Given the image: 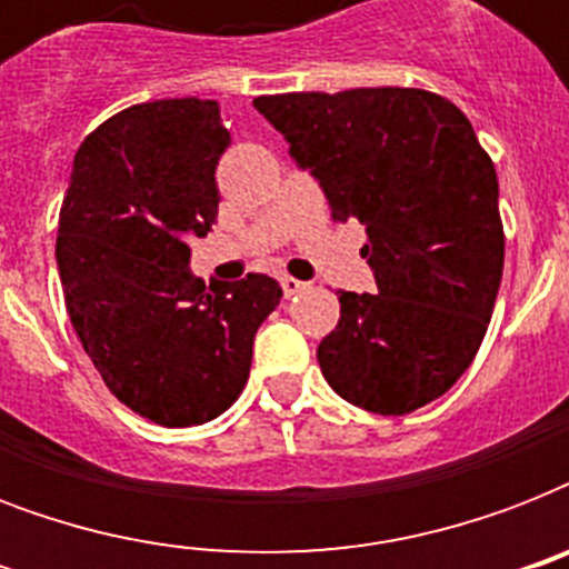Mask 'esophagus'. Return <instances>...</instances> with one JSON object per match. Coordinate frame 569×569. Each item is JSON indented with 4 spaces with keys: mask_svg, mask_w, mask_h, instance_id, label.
<instances>
[{
    "mask_svg": "<svg viewBox=\"0 0 569 569\" xmlns=\"http://www.w3.org/2000/svg\"><path fill=\"white\" fill-rule=\"evenodd\" d=\"M280 286H283L286 298H295V295H301L310 289V283H303V280H295V277H280Z\"/></svg>",
    "mask_w": 569,
    "mask_h": 569,
    "instance_id": "34e87169",
    "label": "esophagus"
}]
</instances>
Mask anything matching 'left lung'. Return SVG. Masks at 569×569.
<instances>
[{"label": "left lung", "instance_id": "1", "mask_svg": "<svg viewBox=\"0 0 569 569\" xmlns=\"http://www.w3.org/2000/svg\"><path fill=\"white\" fill-rule=\"evenodd\" d=\"M328 197L366 223L378 295H339L319 366L337 396L405 416L476 360L502 283L499 180L467 114L422 88L274 93L253 100Z\"/></svg>", "mask_w": 569, "mask_h": 569}]
</instances>
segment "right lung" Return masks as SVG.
Segmentation results:
<instances>
[{"label": "right lung", "instance_id": "1", "mask_svg": "<svg viewBox=\"0 0 569 569\" xmlns=\"http://www.w3.org/2000/svg\"><path fill=\"white\" fill-rule=\"evenodd\" d=\"M230 147L214 100H156L84 138L58 214L70 321L118 401L164 428L221 416L241 396L253 337L283 298L248 274L206 286L189 241L218 218L214 168Z\"/></svg>", "mask_w": 569, "mask_h": 569}]
</instances>
